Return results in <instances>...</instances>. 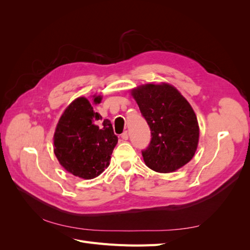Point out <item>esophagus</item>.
I'll return each instance as SVG.
<instances>
[{"mask_svg":"<svg viewBox=\"0 0 250 250\" xmlns=\"http://www.w3.org/2000/svg\"><path fill=\"white\" fill-rule=\"evenodd\" d=\"M121 138H122V140H124V141H127L128 138H129V133H128L127 131H124L122 134H121Z\"/></svg>","mask_w":250,"mask_h":250,"instance_id":"esophagus-1","label":"esophagus"}]
</instances>
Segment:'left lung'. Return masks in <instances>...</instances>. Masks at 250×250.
I'll return each instance as SVG.
<instances>
[{
  "label": "left lung",
  "mask_w": 250,
  "mask_h": 250,
  "mask_svg": "<svg viewBox=\"0 0 250 250\" xmlns=\"http://www.w3.org/2000/svg\"><path fill=\"white\" fill-rule=\"evenodd\" d=\"M131 95L151 130L150 144L142 151L147 167L160 173L184 167L199 141L198 121L190 103L168 83L140 85Z\"/></svg>",
  "instance_id": "8db88e82"
}]
</instances>
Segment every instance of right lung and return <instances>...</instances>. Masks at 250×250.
<instances>
[{
	"label": "right lung",
	"instance_id": "1",
	"mask_svg": "<svg viewBox=\"0 0 250 250\" xmlns=\"http://www.w3.org/2000/svg\"><path fill=\"white\" fill-rule=\"evenodd\" d=\"M100 103L101 96H94ZM94 111L84 97L75 99L60 117L54 133V153L59 164L73 175L92 179L109 166L118 143L110 121Z\"/></svg>",
	"mask_w": 250,
	"mask_h": 250
}]
</instances>
